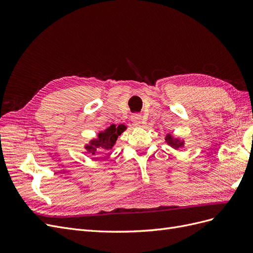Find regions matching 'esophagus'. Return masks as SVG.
Instances as JSON below:
<instances>
[{"instance_id": "34e87169", "label": "esophagus", "mask_w": 253, "mask_h": 253, "mask_svg": "<svg viewBox=\"0 0 253 253\" xmlns=\"http://www.w3.org/2000/svg\"><path fill=\"white\" fill-rule=\"evenodd\" d=\"M132 121H133L134 126H138L141 124V116L140 115H134V116L132 117Z\"/></svg>"}]
</instances>
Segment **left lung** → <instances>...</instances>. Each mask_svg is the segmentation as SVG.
<instances>
[{
	"label": "left lung",
	"instance_id": "obj_1",
	"mask_svg": "<svg viewBox=\"0 0 253 253\" xmlns=\"http://www.w3.org/2000/svg\"><path fill=\"white\" fill-rule=\"evenodd\" d=\"M165 140H166V142H167L168 144L171 145V147H172L173 149L177 150L178 148L183 147V140H180V139H178V138H174V137H173L171 134H167Z\"/></svg>",
	"mask_w": 253,
	"mask_h": 253
}]
</instances>
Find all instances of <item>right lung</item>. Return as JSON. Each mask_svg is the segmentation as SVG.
<instances>
[{"instance_id": "obj_1", "label": "right lung", "mask_w": 253, "mask_h": 253, "mask_svg": "<svg viewBox=\"0 0 253 253\" xmlns=\"http://www.w3.org/2000/svg\"><path fill=\"white\" fill-rule=\"evenodd\" d=\"M126 127L124 125H119V126H115L112 125L106 129H104L103 132L98 133V137L96 139H91L88 144H86L85 150L90 153L91 155H96V153L98 150L101 151H110L113 149V147L116 143V140L118 138V136L121 135V133L125 131Z\"/></svg>"}]
</instances>
